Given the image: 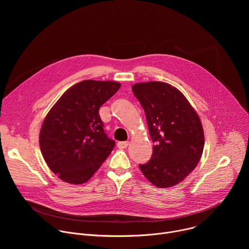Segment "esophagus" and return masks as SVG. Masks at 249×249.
<instances>
[{"label":"esophagus","instance_id":"obj_1","mask_svg":"<svg viewBox=\"0 0 249 249\" xmlns=\"http://www.w3.org/2000/svg\"><path fill=\"white\" fill-rule=\"evenodd\" d=\"M129 145V142H119V143H117V147L119 149H126Z\"/></svg>","mask_w":249,"mask_h":249}]
</instances>
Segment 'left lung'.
<instances>
[{"label": "left lung", "mask_w": 249, "mask_h": 249, "mask_svg": "<svg viewBox=\"0 0 249 249\" xmlns=\"http://www.w3.org/2000/svg\"><path fill=\"white\" fill-rule=\"evenodd\" d=\"M146 113L154 142L152 159L140 169L160 188L181 182L196 167L204 149L199 115L183 93L162 82L138 83L132 87Z\"/></svg>", "instance_id": "1"}]
</instances>
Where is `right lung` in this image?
<instances>
[{
  "label": "right lung",
  "instance_id": "obj_1",
  "mask_svg": "<svg viewBox=\"0 0 249 249\" xmlns=\"http://www.w3.org/2000/svg\"><path fill=\"white\" fill-rule=\"evenodd\" d=\"M120 87L113 81L80 82L47 113L39 146L47 165L63 181L87 182L112 152L115 142L104 133L98 110Z\"/></svg>",
  "mask_w": 249,
  "mask_h": 249
}]
</instances>
